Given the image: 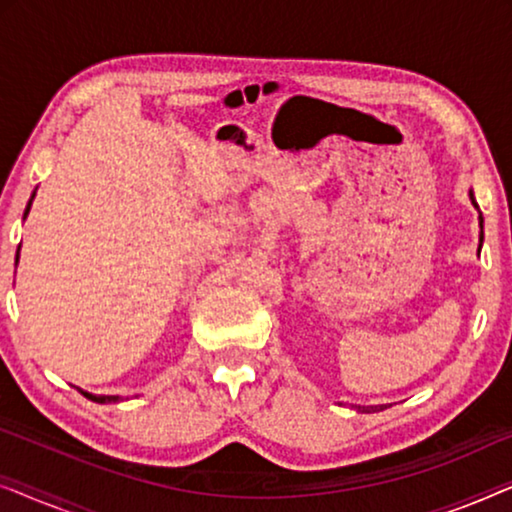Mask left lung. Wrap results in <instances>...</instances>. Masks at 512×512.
<instances>
[{
  "label": "left lung",
  "mask_w": 512,
  "mask_h": 512,
  "mask_svg": "<svg viewBox=\"0 0 512 512\" xmlns=\"http://www.w3.org/2000/svg\"><path fill=\"white\" fill-rule=\"evenodd\" d=\"M468 198H471V202H473V207L478 209V202H475V195H473V191H468ZM480 212V209H478ZM480 244H482V214H480Z\"/></svg>",
  "instance_id": "obj_1"
}]
</instances>
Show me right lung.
<instances>
[{
  "label": "right lung",
  "mask_w": 512,
  "mask_h": 512,
  "mask_svg": "<svg viewBox=\"0 0 512 512\" xmlns=\"http://www.w3.org/2000/svg\"><path fill=\"white\" fill-rule=\"evenodd\" d=\"M37 193V191H34ZM34 193H32V198H30V202H27V207H25V216L23 219H27V214H30V207H32V200H34ZM18 251H20V247H18ZM16 265H18V258H16ZM79 389V387H76ZM83 396L88 398V401H95V403H118L121 401V396H102V394H90V391H83V389H79Z\"/></svg>",
  "instance_id": "obj_1"
}]
</instances>
